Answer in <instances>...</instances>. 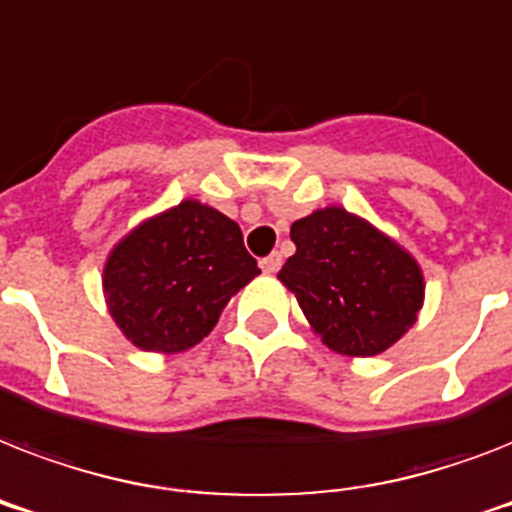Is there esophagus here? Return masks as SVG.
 Instances as JSON below:
<instances>
[{"label": "esophagus", "mask_w": 512, "mask_h": 512, "mask_svg": "<svg viewBox=\"0 0 512 512\" xmlns=\"http://www.w3.org/2000/svg\"><path fill=\"white\" fill-rule=\"evenodd\" d=\"M260 268H263V273H276L281 268V255L279 252H271L268 257H263L260 260Z\"/></svg>", "instance_id": "34e87169"}]
</instances>
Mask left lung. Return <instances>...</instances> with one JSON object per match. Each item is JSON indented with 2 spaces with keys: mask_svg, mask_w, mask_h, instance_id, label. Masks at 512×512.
<instances>
[{
  "mask_svg": "<svg viewBox=\"0 0 512 512\" xmlns=\"http://www.w3.org/2000/svg\"><path fill=\"white\" fill-rule=\"evenodd\" d=\"M297 252L279 271L324 345L342 356H377L406 335L425 300V279L404 247L342 207L300 217Z\"/></svg>",
  "mask_w": 512,
  "mask_h": 512,
  "instance_id": "obj_1",
  "label": "left lung"
}]
</instances>
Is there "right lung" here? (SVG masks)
Wrapping results in <instances>:
<instances>
[{
    "label": "right lung",
    "instance_id": "1",
    "mask_svg": "<svg viewBox=\"0 0 512 512\" xmlns=\"http://www.w3.org/2000/svg\"><path fill=\"white\" fill-rule=\"evenodd\" d=\"M257 273L239 225L185 199L143 220L111 249L103 292L132 345L180 353L212 332L228 300Z\"/></svg>",
    "mask_w": 512,
    "mask_h": 512
}]
</instances>
